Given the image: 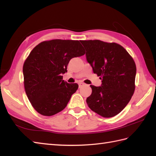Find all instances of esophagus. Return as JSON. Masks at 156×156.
I'll list each match as a JSON object with an SVG mask.
<instances>
[{
	"label": "esophagus",
	"mask_w": 156,
	"mask_h": 156,
	"mask_svg": "<svg viewBox=\"0 0 156 156\" xmlns=\"http://www.w3.org/2000/svg\"><path fill=\"white\" fill-rule=\"evenodd\" d=\"M83 85H84V83H79V87L80 88V87H81Z\"/></svg>",
	"instance_id": "1"
}]
</instances>
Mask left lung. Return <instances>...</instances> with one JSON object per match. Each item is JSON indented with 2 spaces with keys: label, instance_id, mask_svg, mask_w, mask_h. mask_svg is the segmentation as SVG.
<instances>
[{
  "label": "left lung",
  "instance_id": "8db88e82",
  "mask_svg": "<svg viewBox=\"0 0 156 156\" xmlns=\"http://www.w3.org/2000/svg\"><path fill=\"white\" fill-rule=\"evenodd\" d=\"M87 61L101 79V86L91 85L87 100L90 108L110 118L125 108L135 91L136 65L128 52L116 43L100 40H81Z\"/></svg>",
  "mask_w": 156,
  "mask_h": 156
}]
</instances>
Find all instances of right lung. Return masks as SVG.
<instances>
[{
	"label": "right lung",
	"instance_id": "right-lung-1",
	"mask_svg": "<svg viewBox=\"0 0 156 156\" xmlns=\"http://www.w3.org/2000/svg\"><path fill=\"white\" fill-rule=\"evenodd\" d=\"M84 55L78 40L44 41L31 50L23 66L24 87L38 113L50 116L65 109L79 85L62 80V75L70 60Z\"/></svg>",
	"mask_w": 156,
	"mask_h": 156
}]
</instances>
